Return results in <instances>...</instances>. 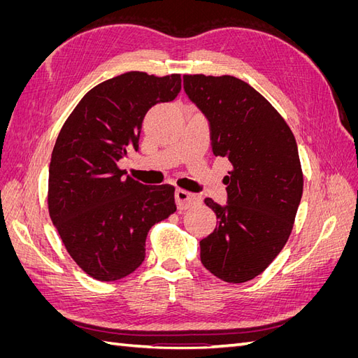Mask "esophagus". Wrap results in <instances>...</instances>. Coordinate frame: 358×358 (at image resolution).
<instances>
[{
	"label": "esophagus",
	"mask_w": 358,
	"mask_h": 358,
	"mask_svg": "<svg viewBox=\"0 0 358 358\" xmlns=\"http://www.w3.org/2000/svg\"><path fill=\"white\" fill-rule=\"evenodd\" d=\"M175 199H176V204L179 210H187L194 208L196 204L201 203V197L196 196V194H191L185 189H176L175 192Z\"/></svg>",
	"instance_id": "esophagus-1"
}]
</instances>
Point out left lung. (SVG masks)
Wrapping results in <instances>:
<instances>
[{"label":"left lung","mask_w":358,"mask_h":358,"mask_svg":"<svg viewBox=\"0 0 358 358\" xmlns=\"http://www.w3.org/2000/svg\"><path fill=\"white\" fill-rule=\"evenodd\" d=\"M183 90L208 117L215 157L231 162L227 206L204 203L216 229L200 242L203 266L225 282L263 273L282 251L303 194L294 134L264 96L233 76H183Z\"/></svg>","instance_id":"left-lung-1"}]
</instances>
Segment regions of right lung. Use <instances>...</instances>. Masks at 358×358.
I'll use <instances>...</instances> for the list:
<instances>
[{
  "instance_id": "add662e5",
  "label": "right lung",
  "mask_w": 358,
  "mask_h": 358,
  "mask_svg": "<svg viewBox=\"0 0 358 358\" xmlns=\"http://www.w3.org/2000/svg\"><path fill=\"white\" fill-rule=\"evenodd\" d=\"M180 74L128 71L86 92L52 150L48 208L67 252L86 275L122 279L143 263L150 227L176 212L175 188L124 178L150 107L173 101Z\"/></svg>"
}]
</instances>
